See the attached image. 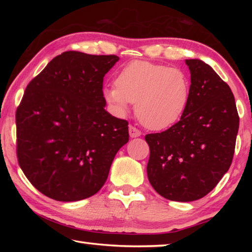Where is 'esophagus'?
<instances>
[{
  "label": "esophagus",
  "mask_w": 252,
  "mask_h": 252,
  "mask_svg": "<svg viewBox=\"0 0 252 252\" xmlns=\"http://www.w3.org/2000/svg\"><path fill=\"white\" fill-rule=\"evenodd\" d=\"M129 134H130L131 138H136V136L141 135V131L136 129V127L133 126H129Z\"/></svg>",
  "instance_id": "34e87169"
}]
</instances>
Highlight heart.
I'll use <instances>...</instances> for the list:
<instances>
[{"label":"heart","instance_id":"obj_1","mask_svg":"<svg viewBox=\"0 0 252 252\" xmlns=\"http://www.w3.org/2000/svg\"><path fill=\"white\" fill-rule=\"evenodd\" d=\"M103 97L120 117L135 103L136 117L144 126L164 130L185 113L190 99V81L179 67L133 61L120 71L117 82L104 88Z\"/></svg>","mask_w":252,"mask_h":252}]
</instances>
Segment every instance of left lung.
<instances>
[{"label": "left lung", "instance_id": "8db88e82", "mask_svg": "<svg viewBox=\"0 0 252 252\" xmlns=\"http://www.w3.org/2000/svg\"><path fill=\"white\" fill-rule=\"evenodd\" d=\"M190 99L176 125L146 135L150 148L148 178L172 201L201 199L228 171L233 159L239 116L229 85L201 60H186Z\"/></svg>", "mask_w": 252, "mask_h": 252}]
</instances>
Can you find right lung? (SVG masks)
Here are the masks:
<instances>
[{"label": "right lung", "instance_id": "add662e5", "mask_svg": "<svg viewBox=\"0 0 252 252\" xmlns=\"http://www.w3.org/2000/svg\"><path fill=\"white\" fill-rule=\"evenodd\" d=\"M117 55L66 51L32 79L16 109V156L25 177L57 201H79L106 181L129 141L126 120L106 112L103 78Z\"/></svg>", "mask_w": 252, "mask_h": 252}]
</instances>
